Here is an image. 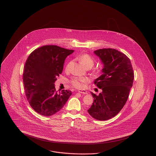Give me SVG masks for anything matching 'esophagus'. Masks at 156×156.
<instances>
[{
	"label": "esophagus",
	"instance_id": "esophagus-1",
	"mask_svg": "<svg viewBox=\"0 0 156 156\" xmlns=\"http://www.w3.org/2000/svg\"><path fill=\"white\" fill-rule=\"evenodd\" d=\"M78 92L81 93L83 94H87V92L85 90H78Z\"/></svg>",
	"mask_w": 156,
	"mask_h": 156
}]
</instances>
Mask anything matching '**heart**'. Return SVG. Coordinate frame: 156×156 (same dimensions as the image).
<instances>
[{
    "instance_id": "heart-1",
    "label": "heart",
    "mask_w": 156,
    "mask_h": 156,
    "mask_svg": "<svg viewBox=\"0 0 156 156\" xmlns=\"http://www.w3.org/2000/svg\"><path fill=\"white\" fill-rule=\"evenodd\" d=\"M82 64L86 68H91L93 67L95 63L94 58L88 54H83L79 57ZM66 71H68V66L66 67ZM95 74H98L100 72L99 69H95L94 71ZM89 81L88 78L83 77H73L71 79L70 82L71 85L76 88H82L83 87L84 84Z\"/></svg>"
}]
</instances>
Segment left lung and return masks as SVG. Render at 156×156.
Segmentation results:
<instances>
[{
    "label": "left lung",
    "mask_w": 156,
    "mask_h": 156,
    "mask_svg": "<svg viewBox=\"0 0 156 156\" xmlns=\"http://www.w3.org/2000/svg\"><path fill=\"white\" fill-rule=\"evenodd\" d=\"M94 53L104 64L103 74L94 81L102 92L99 95L91 92L94 99L88 112L97 120H106L115 116L126 104L133 83V70L130 59L117 50L102 48Z\"/></svg>",
    "instance_id": "8db88e82"
}]
</instances>
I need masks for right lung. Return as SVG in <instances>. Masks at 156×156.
I'll return each instance as SVG.
<instances>
[{
  "label": "right lung",
  "instance_id": "obj_1",
  "mask_svg": "<svg viewBox=\"0 0 156 156\" xmlns=\"http://www.w3.org/2000/svg\"><path fill=\"white\" fill-rule=\"evenodd\" d=\"M74 51L47 45L34 50L26 60L23 74L26 96L31 107L41 115L56 113L71 95L69 90L57 92L54 82L62 72L66 57Z\"/></svg>",
  "mask_w": 156,
  "mask_h": 156
}]
</instances>
